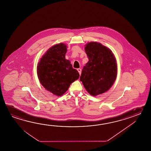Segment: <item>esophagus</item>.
Wrapping results in <instances>:
<instances>
[{"label": "esophagus", "instance_id": "obj_1", "mask_svg": "<svg viewBox=\"0 0 151 151\" xmlns=\"http://www.w3.org/2000/svg\"><path fill=\"white\" fill-rule=\"evenodd\" d=\"M77 70L78 71V72H79V74H81V68H78L77 69Z\"/></svg>", "mask_w": 151, "mask_h": 151}]
</instances>
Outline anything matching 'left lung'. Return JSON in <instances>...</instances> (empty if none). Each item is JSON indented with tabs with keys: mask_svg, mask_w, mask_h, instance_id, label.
I'll list each match as a JSON object with an SVG mask.
<instances>
[{
	"mask_svg": "<svg viewBox=\"0 0 151 151\" xmlns=\"http://www.w3.org/2000/svg\"><path fill=\"white\" fill-rule=\"evenodd\" d=\"M85 51L89 61L83 68L80 80L88 93L96 96L112 86L117 76V64L112 51L101 43H87Z\"/></svg>",
	"mask_w": 151,
	"mask_h": 151,
	"instance_id": "1",
	"label": "left lung"
}]
</instances>
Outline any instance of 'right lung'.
<instances>
[{
    "label": "right lung",
    "mask_w": 151,
    "mask_h": 151,
    "mask_svg": "<svg viewBox=\"0 0 151 151\" xmlns=\"http://www.w3.org/2000/svg\"><path fill=\"white\" fill-rule=\"evenodd\" d=\"M68 46L64 43L52 46L40 58L37 67L39 80L46 90L60 96L71 83L78 79L79 73L69 60L65 59Z\"/></svg>",
    "instance_id": "1"
}]
</instances>
